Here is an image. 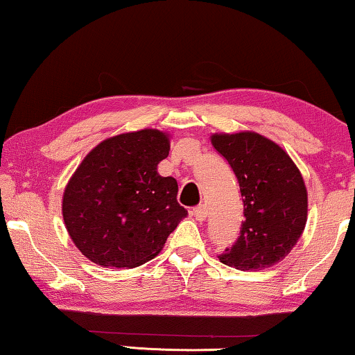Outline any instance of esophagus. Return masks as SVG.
<instances>
[{
  "label": "esophagus",
  "mask_w": 355,
  "mask_h": 355,
  "mask_svg": "<svg viewBox=\"0 0 355 355\" xmlns=\"http://www.w3.org/2000/svg\"><path fill=\"white\" fill-rule=\"evenodd\" d=\"M192 216L196 218L197 221H205V218H207V208H205V205H198V207H196V208H192Z\"/></svg>",
  "instance_id": "34e87169"
}]
</instances>
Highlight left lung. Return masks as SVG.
<instances>
[{
    "instance_id": "obj_1",
    "label": "left lung",
    "mask_w": 355,
    "mask_h": 355,
    "mask_svg": "<svg viewBox=\"0 0 355 355\" xmlns=\"http://www.w3.org/2000/svg\"><path fill=\"white\" fill-rule=\"evenodd\" d=\"M211 145L231 164L244 202L241 236L218 257L242 271L273 266L289 255L307 223V187L286 150L252 130L211 134Z\"/></svg>"
}]
</instances>
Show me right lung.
Returning <instances> with one entry per match:
<instances>
[{
    "label": "right lung",
    "mask_w": 355,
    "mask_h": 355,
    "mask_svg": "<svg viewBox=\"0 0 355 355\" xmlns=\"http://www.w3.org/2000/svg\"><path fill=\"white\" fill-rule=\"evenodd\" d=\"M169 139L158 129L113 135L77 166L62 193V220L90 261L105 268L144 265L187 216L176 179L157 171Z\"/></svg>",
    "instance_id": "1"
}]
</instances>
